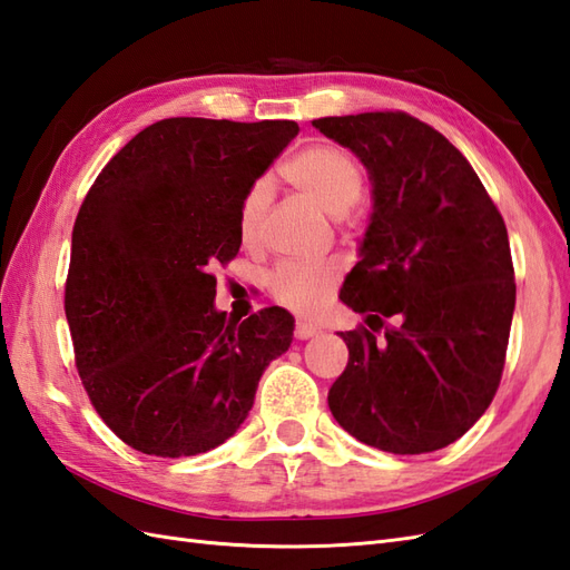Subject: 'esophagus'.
Wrapping results in <instances>:
<instances>
[{
	"label": "esophagus",
	"instance_id": "obj_1",
	"mask_svg": "<svg viewBox=\"0 0 570 570\" xmlns=\"http://www.w3.org/2000/svg\"><path fill=\"white\" fill-rule=\"evenodd\" d=\"M294 335H296V340H308V337L317 335V327L311 323H296Z\"/></svg>",
	"mask_w": 570,
	"mask_h": 570
}]
</instances>
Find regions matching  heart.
<instances>
[{"label":"heart","instance_id":"obj_1","mask_svg":"<svg viewBox=\"0 0 570 570\" xmlns=\"http://www.w3.org/2000/svg\"><path fill=\"white\" fill-rule=\"evenodd\" d=\"M284 179L296 187L325 214L350 220L364 189V169L360 160L337 145L317 142L296 153L282 167ZM269 206V184L257 179L243 196L237 228L247 245L257 243L264 214ZM340 269L333 262H284L272 274V294L296 313H311L333 294Z\"/></svg>","mask_w":570,"mask_h":570}]
</instances>
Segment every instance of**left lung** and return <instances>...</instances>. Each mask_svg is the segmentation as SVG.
<instances>
[{
  "mask_svg": "<svg viewBox=\"0 0 570 570\" xmlns=\"http://www.w3.org/2000/svg\"><path fill=\"white\" fill-rule=\"evenodd\" d=\"M313 126L360 157L374 187L362 259L340 291L368 327L340 333L350 362L330 413L381 452H434L466 434L500 386L514 311L505 220L466 157L415 116Z\"/></svg>",
  "mask_w": 570,
  "mask_h": 570,
  "instance_id": "8db88e82",
  "label": "left lung"
}]
</instances>
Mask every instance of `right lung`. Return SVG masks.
Listing matches in <instances>:
<instances>
[{"instance_id":"1","label":"right lung","mask_w":570,"mask_h":570,"mask_svg":"<svg viewBox=\"0 0 570 570\" xmlns=\"http://www.w3.org/2000/svg\"><path fill=\"white\" fill-rule=\"evenodd\" d=\"M296 134L294 121L165 118L79 206L65 282L75 366L99 417L142 454L223 444L294 340L279 306L243 323L218 313L210 269L237 255L243 196Z\"/></svg>"}]
</instances>
